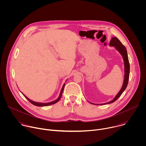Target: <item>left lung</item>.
<instances>
[{"mask_svg":"<svg viewBox=\"0 0 146 146\" xmlns=\"http://www.w3.org/2000/svg\"><path fill=\"white\" fill-rule=\"evenodd\" d=\"M109 46L111 47H114V48L118 51V52L122 56L123 62H124V78H123V81L122 86L119 90V91L118 92V94L116 95V96L114 97V98L110 100V102H108L107 103H102V104H96L90 102H89L90 103L93 104V105H108V104H110L111 103L114 102L123 93V92L125 90L128 83L129 80V72H130V66H129V62L127 54V49L121 43V41L115 37H112L111 39Z\"/></svg>","mask_w":146,"mask_h":146,"instance_id":"obj_1","label":"left lung"}]
</instances>
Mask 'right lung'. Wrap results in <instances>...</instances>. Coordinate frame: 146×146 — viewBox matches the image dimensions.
I'll return each instance as SVG.
<instances>
[{"label":"right lung","instance_id":"obj_1","mask_svg":"<svg viewBox=\"0 0 146 146\" xmlns=\"http://www.w3.org/2000/svg\"><path fill=\"white\" fill-rule=\"evenodd\" d=\"M65 83H64L63 86H62V89L60 90V94H59V97L55 100L54 101H52V102H48V103H40V102H35V101H33L32 100H31L30 99H29L27 96H26L24 94H23L22 92V94L24 95V96L27 99H28L32 104H33V105L35 106H38V107H41V106H49V105H52V104H54V103H56V102H58L59 99H60L61 96H62V92H63V91H64V87H65Z\"/></svg>","mask_w":146,"mask_h":146}]
</instances>
